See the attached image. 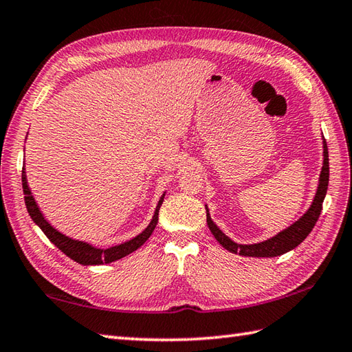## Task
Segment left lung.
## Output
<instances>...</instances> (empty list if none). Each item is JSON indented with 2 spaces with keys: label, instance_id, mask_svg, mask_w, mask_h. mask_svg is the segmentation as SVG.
I'll return each instance as SVG.
<instances>
[{
  "label": "left lung",
  "instance_id": "8db88e82",
  "mask_svg": "<svg viewBox=\"0 0 352 352\" xmlns=\"http://www.w3.org/2000/svg\"><path fill=\"white\" fill-rule=\"evenodd\" d=\"M328 181H329V162H328V147H327V141L324 138V166H322L320 171V177H319V185H318V191L316 196L313 199L311 206L308 208V211L300 217L298 221H295L292 226H289L284 231L276 234L272 239L261 241V243H255V245H239V243L232 241L229 236H226L223 232L220 231L217 225L214 223L210 216V211L206 208V223L212 235L216 236V240L223 246L226 250L232 254H239L243 256H278L283 255L289 250L295 249L302 243L308 234L311 232V229L316 225V221L320 216L322 211V204H324V199L327 195V188H328Z\"/></svg>",
  "mask_w": 352,
  "mask_h": 352
}]
</instances>
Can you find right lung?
<instances>
[{
	"label": "right lung",
	"mask_w": 352,
	"mask_h": 352,
	"mask_svg": "<svg viewBox=\"0 0 352 352\" xmlns=\"http://www.w3.org/2000/svg\"><path fill=\"white\" fill-rule=\"evenodd\" d=\"M23 190H24V200H25L27 211H28V214H30L32 220L42 229V232L48 236V240L52 241L56 248H59L63 254L71 258V260H74L78 264H83V266H97V264H107V263L117 261V260H120V258L135 252L136 249L144 245L157 225L160 208L164 202V196H166V195H162L160 202H157L152 221H150L148 226L140 235H136L135 239L129 240L126 243H121V245L107 248V249H98V248L88 245V243H85V241L69 239V236L63 235L62 232H59L57 229H54L52 225L48 223L45 217L42 216V212L39 211L38 205H36L30 188H28L24 168H23Z\"/></svg>",
	"instance_id": "add662e5"
}]
</instances>
